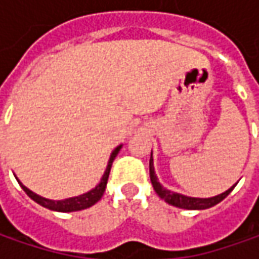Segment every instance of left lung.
Masks as SVG:
<instances>
[{"label":"left lung","instance_id":"1","mask_svg":"<svg viewBox=\"0 0 259 259\" xmlns=\"http://www.w3.org/2000/svg\"><path fill=\"white\" fill-rule=\"evenodd\" d=\"M150 179H151V184L154 187L155 193L160 196V199H163L164 202L171 204V206L180 207V209H189V210H203V209L212 207V206L218 204L219 202H222L225 197L234 190L235 186H236V183H235L231 189H228L226 192L218 194V196H213V197H190V196H186V194L171 192V190L163 187L161 183L158 182V177H157L154 170L153 151H151V157H150Z\"/></svg>","mask_w":259,"mask_h":259}]
</instances>
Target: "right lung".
<instances>
[{
	"label": "right lung",
	"instance_id": "1",
	"mask_svg": "<svg viewBox=\"0 0 259 259\" xmlns=\"http://www.w3.org/2000/svg\"><path fill=\"white\" fill-rule=\"evenodd\" d=\"M122 148V144L118 145L115 148L114 151L111 153V157H109V161H108V165H106V170H105L104 176L101 179V182L95 186L92 190L86 192L83 194H79V196H75V197H69V199H63V200H52V199H46L43 196H38L35 194L34 192H31L30 189H27L24 184L21 183L17 177V182L20 183L21 189L24 190L28 197H31L34 200L35 203L41 204L43 207H47L50 210H56V212H76V210H83V209H88L91 206H94L96 202L101 200V197L104 196L105 187H106V183H108V177H109V171H111V167H112V163H114L115 157L119 153V150ZM15 176V174H14Z\"/></svg>",
	"mask_w": 259,
	"mask_h": 259
}]
</instances>
